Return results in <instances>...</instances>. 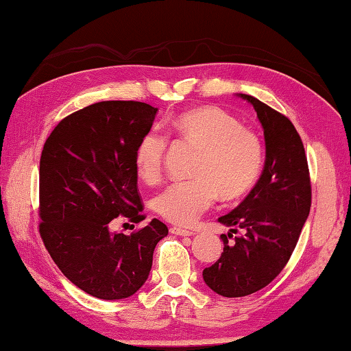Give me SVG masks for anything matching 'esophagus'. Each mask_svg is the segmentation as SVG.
Segmentation results:
<instances>
[{"label":"esophagus","mask_w":351,"mask_h":351,"mask_svg":"<svg viewBox=\"0 0 351 351\" xmlns=\"http://www.w3.org/2000/svg\"><path fill=\"white\" fill-rule=\"evenodd\" d=\"M171 234H176V235H182V237H191L194 235L195 232L194 230H189V229H183V228H177V226H173L169 229Z\"/></svg>","instance_id":"34e87169"}]
</instances>
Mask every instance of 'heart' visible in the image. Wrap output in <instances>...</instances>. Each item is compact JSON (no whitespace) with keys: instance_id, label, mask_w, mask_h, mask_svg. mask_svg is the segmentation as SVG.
Listing matches in <instances>:
<instances>
[{"instance_id":"heart-1","label":"heart","mask_w":351,"mask_h":351,"mask_svg":"<svg viewBox=\"0 0 351 351\" xmlns=\"http://www.w3.org/2000/svg\"><path fill=\"white\" fill-rule=\"evenodd\" d=\"M168 136L193 145L194 178L169 184L154 206L168 221L193 224L215 198L234 200L252 189L264 167V143L256 131L243 127L235 116L218 107H200L167 123ZM168 137L149 130L137 142L134 163L138 177L154 183L162 176Z\"/></svg>"}]
</instances>
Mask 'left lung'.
I'll return each mask as SVG.
<instances>
[{
    "label": "left lung",
    "instance_id": "left-lung-1",
    "mask_svg": "<svg viewBox=\"0 0 351 351\" xmlns=\"http://www.w3.org/2000/svg\"><path fill=\"white\" fill-rule=\"evenodd\" d=\"M240 96L252 104L264 128L266 165L240 206L218 218L234 228L230 232L243 230L223 234L220 258L203 270L204 282L226 298L255 293L281 274L312 206L307 156L293 123L256 97Z\"/></svg>",
    "mask_w": 351,
    "mask_h": 351
}]
</instances>
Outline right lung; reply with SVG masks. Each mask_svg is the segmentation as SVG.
I'll use <instances>...</instances> for the list:
<instances>
[{
  "instance_id": "obj_1",
  "label": "right lung",
  "mask_w": 351,
  "mask_h": 351,
  "mask_svg": "<svg viewBox=\"0 0 351 351\" xmlns=\"http://www.w3.org/2000/svg\"><path fill=\"white\" fill-rule=\"evenodd\" d=\"M157 108L136 101L88 105L59 122L39 160V235L67 278L99 300H122L147 281L156 244L168 235L154 218L131 235L114 218L141 223L134 151Z\"/></svg>"
}]
</instances>
